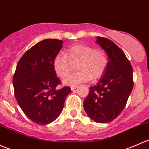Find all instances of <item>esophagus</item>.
Instances as JSON below:
<instances>
[{
  "label": "esophagus",
  "instance_id": "esophagus-1",
  "mask_svg": "<svg viewBox=\"0 0 149 149\" xmlns=\"http://www.w3.org/2000/svg\"><path fill=\"white\" fill-rule=\"evenodd\" d=\"M77 87H78V85H73V86H71V87H70V88H71L72 90H74L75 88H76Z\"/></svg>",
  "mask_w": 149,
  "mask_h": 149
}]
</instances>
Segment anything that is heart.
<instances>
[{
    "label": "heart",
    "instance_id": "heart-1",
    "mask_svg": "<svg viewBox=\"0 0 149 149\" xmlns=\"http://www.w3.org/2000/svg\"><path fill=\"white\" fill-rule=\"evenodd\" d=\"M68 59L72 62L79 61L77 69L79 70L67 79V83L71 85L87 81L92 78H100L104 73L108 62L107 55L103 49H94L85 44L73 45L68 48L66 55L58 54L52 61L54 71L61 79H66L70 73Z\"/></svg>",
    "mask_w": 149,
    "mask_h": 149
}]
</instances>
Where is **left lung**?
<instances>
[{
  "label": "left lung",
  "instance_id": "1",
  "mask_svg": "<svg viewBox=\"0 0 149 149\" xmlns=\"http://www.w3.org/2000/svg\"><path fill=\"white\" fill-rule=\"evenodd\" d=\"M96 42L107 52L108 63L97 85L90 87L84 108L98 123L115 120L124 109L133 90V68L124 52L111 40L97 37Z\"/></svg>",
  "mask_w": 149,
  "mask_h": 149
}]
</instances>
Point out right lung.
I'll use <instances>...</instances> for the list:
<instances>
[{
    "mask_svg": "<svg viewBox=\"0 0 149 149\" xmlns=\"http://www.w3.org/2000/svg\"><path fill=\"white\" fill-rule=\"evenodd\" d=\"M62 40L47 39L31 47L20 58L13 77L14 95L29 119L47 125L58 118L70 87L57 89L61 83L52 61L63 47Z\"/></svg>",
    "mask_w": 149,
    "mask_h": 149,
    "instance_id": "1",
    "label": "right lung"
}]
</instances>
